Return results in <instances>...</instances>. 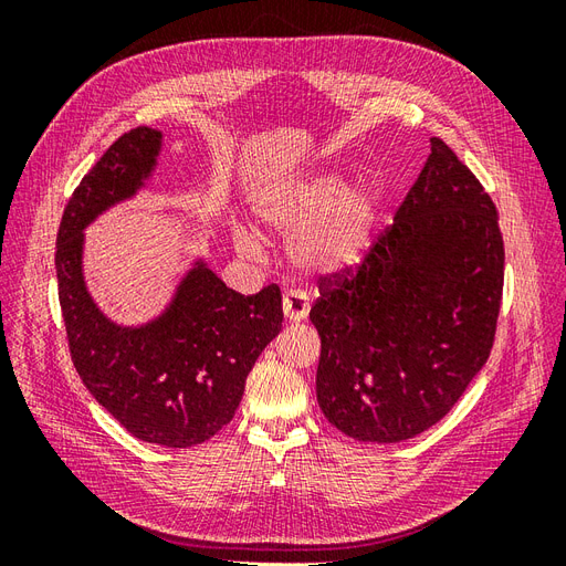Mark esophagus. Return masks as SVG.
<instances>
[{
	"instance_id": "esophagus-1",
	"label": "esophagus",
	"mask_w": 566,
	"mask_h": 566,
	"mask_svg": "<svg viewBox=\"0 0 566 566\" xmlns=\"http://www.w3.org/2000/svg\"><path fill=\"white\" fill-rule=\"evenodd\" d=\"M310 300H306V295L304 293H287L285 297H283V314H285V318L290 321V323H300V321H304L306 316H310Z\"/></svg>"
}]
</instances>
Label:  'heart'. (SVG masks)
<instances>
[{"instance_id":"b5f03b06","label":"heart","mask_w":566,"mask_h":566,"mask_svg":"<svg viewBox=\"0 0 566 566\" xmlns=\"http://www.w3.org/2000/svg\"><path fill=\"white\" fill-rule=\"evenodd\" d=\"M382 210L380 188L354 181L339 169H321L302 179L271 186L260 198L256 214L271 231L293 235L290 260L312 276H337L361 266L373 248ZM235 245L260 256L262 241L252 229H233Z\"/></svg>"}]
</instances>
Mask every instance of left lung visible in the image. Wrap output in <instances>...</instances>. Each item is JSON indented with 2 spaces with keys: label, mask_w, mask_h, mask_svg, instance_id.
<instances>
[{
  "label": "left lung",
  "mask_w": 566,
  "mask_h": 566,
  "mask_svg": "<svg viewBox=\"0 0 566 566\" xmlns=\"http://www.w3.org/2000/svg\"><path fill=\"white\" fill-rule=\"evenodd\" d=\"M432 153L356 273L321 279L316 399L339 432L397 443L430 430L484 368L503 297L499 212L455 153Z\"/></svg>",
  "instance_id": "left-lung-1"
}]
</instances>
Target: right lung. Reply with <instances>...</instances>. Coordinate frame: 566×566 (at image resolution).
<instances>
[{
    "label": "right lung",
    "instance_id": "obj_1",
    "mask_svg": "<svg viewBox=\"0 0 566 566\" xmlns=\"http://www.w3.org/2000/svg\"><path fill=\"white\" fill-rule=\"evenodd\" d=\"M160 150L163 132L136 127L90 169L65 205L56 276L84 387L136 439L188 449L235 416L256 356L281 333L283 300L279 285L235 293L196 256L158 316L123 325L104 314L84 281V229L144 191Z\"/></svg>",
    "mask_w": 566,
    "mask_h": 566
}]
</instances>
